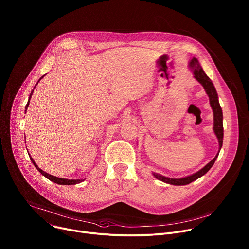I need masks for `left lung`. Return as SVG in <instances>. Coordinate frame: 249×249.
<instances>
[{
	"label": "left lung",
	"mask_w": 249,
	"mask_h": 249,
	"mask_svg": "<svg viewBox=\"0 0 249 249\" xmlns=\"http://www.w3.org/2000/svg\"><path fill=\"white\" fill-rule=\"evenodd\" d=\"M190 66L194 69L195 78L203 86V88L205 89V92L207 93V95L209 97L210 105H211V107H212L213 113H214V132H215V134L218 138L219 146H220V149H221L222 144H223V136H224L223 113H222V108H221L219 101H218V95H217L216 89L213 85L212 81L210 80V78L204 73L203 69L199 65L196 58L194 57L191 60ZM218 154H219V152H218ZM218 154L207 165H205V166L201 170H199L198 172H196V173H195L191 176H188V177H185V178H182V179H171V178L161 176V175L156 174V173H153V175L156 179H158V180H160L164 183H167V184H171V185H175V186L188 185V184L196 181V179L200 178L201 176H203L205 173H207L209 171V169L213 166V164L215 163V160L218 157Z\"/></svg>",
	"instance_id": "1"
}]
</instances>
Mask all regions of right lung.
<instances>
[{"label":"right lung","instance_id":"add662e5","mask_svg":"<svg viewBox=\"0 0 249 249\" xmlns=\"http://www.w3.org/2000/svg\"><path fill=\"white\" fill-rule=\"evenodd\" d=\"M45 76V75H44ZM44 76H42L41 78H40V80L44 77ZM39 80V81H40ZM38 81V82H39ZM38 84V83H37ZM36 84V85H37ZM35 85V86H36ZM32 94H33V91L31 92V94H30V96H29V100H28V103H27V105H26V107H25V112H26V110H27V107H28V106H29V102H30V99H31V96H32ZM30 159H31V161H32V163L35 165V167L38 169V171L43 175V176H45L47 179H49L50 181H52V182H53V183H55V184H58V185H76V184H79V183H81L83 180H68V179H61V178H58V177H54V176H53V175H50V174H48V173H46V172H44L43 170H41L37 165H36V163H35V161L30 157Z\"/></svg>","mask_w":249,"mask_h":249}]
</instances>
